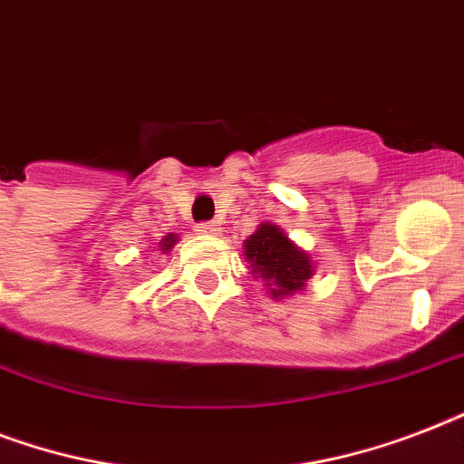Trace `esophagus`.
<instances>
[{"mask_svg": "<svg viewBox=\"0 0 464 464\" xmlns=\"http://www.w3.org/2000/svg\"><path fill=\"white\" fill-rule=\"evenodd\" d=\"M221 231V226L217 221H204V224H197V233H202V236H218Z\"/></svg>", "mask_w": 464, "mask_h": 464, "instance_id": "1", "label": "esophagus"}]
</instances>
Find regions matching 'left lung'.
<instances>
[{
    "mask_svg": "<svg viewBox=\"0 0 464 464\" xmlns=\"http://www.w3.org/2000/svg\"><path fill=\"white\" fill-rule=\"evenodd\" d=\"M243 255L250 262L253 275L267 282L265 286H269L272 298H286L304 291L305 282L315 272L310 255L269 221L257 226V231L243 243Z\"/></svg>",
    "mask_w": 464,
    "mask_h": 464,
    "instance_id": "left-lung-1",
    "label": "left lung"
}]
</instances>
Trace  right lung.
<instances>
[{"instance_id": "1", "label": "right lung", "mask_w": 464, "mask_h": 464, "mask_svg": "<svg viewBox=\"0 0 464 464\" xmlns=\"http://www.w3.org/2000/svg\"><path fill=\"white\" fill-rule=\"evenodd\" d=\"M175 243H178V236H175V233H168V236H163V238H160L159 247L163 250V253H170Z\"/></svg>"}]
</instances>
